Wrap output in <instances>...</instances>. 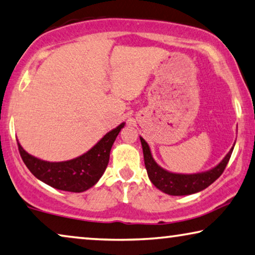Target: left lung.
<instances>
[{"label": "left lung", "mask_w": 255, "mask_h": 255, "mask_svg": "<svg viewBox=\"0 0 255 255\" xmlns=\"http://www.w3.org/2000/svg\"><path fill=\"white\" fill-rule=\"evenodd\" d=\"M139 139L143 147L144 164H145L147 176H149L150 181L153 183L155 188H158L162 192L170 196L192 195V193L199 192L201 190L210 187L213 182L221 176L228 161H229L235 146L234 144L230 151L226 154V157L215 167L206 170V172L195 174H178L168 172V170H166L159 166L155 162L153 157H152L149 144L145 142V139L143 137H140V136Z\"/></svg>", "instance_id": "8db88e82"}]
</instances>
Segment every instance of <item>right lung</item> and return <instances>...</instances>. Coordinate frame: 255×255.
Instances as JSON below:
<instances>
[{
  "mask_svg": "<svg viewBox=\"0 0 255 255\" xmlns=\"http://www.w3.org/2000/svg\"><path fill=\"white\" fill-rule=\"evenodd\" d=\"M120 124L105 134L89 151L66 161H45L29 154L18 142L22 161L36 178L50 187L70 192H83L97 183L109 164L110 151L118 134L125 127Z\"/></svg>",
  "mask_w": 255,
  "mask_h": 255,
  "instance_id": "right-lung-1",
  "label": "right lung"
}]
</instances>
